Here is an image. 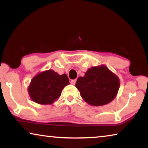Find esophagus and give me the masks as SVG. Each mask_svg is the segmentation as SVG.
Returning <instances> with one entry per match:
<instances>
[{
    "instance_id": "obj_1",
    "label": "esophagus",
    "mask_w": 148,
    "mask_h": 148,
    "mask_svg": "<svg viewBox=\"0 0 148 148\" xmlns=\"http://www.w3.org/2000/svg\"><path fill=\"white\" fill-rule=\"evenodd\" d=\"M76 79H72L71 81V84L72 85H75L76 84Z\"/></svg>"
}]
</instances>
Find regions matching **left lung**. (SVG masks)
<instances>
[{
    "label": "left lung",
    "mask_w": 148,
    "mask_h": 148,
    "mask_svg": "<svg viewBox=\"0 0 148 148\" xmlns=\"http://www.w3.org/2000/svg\"><path fill=\"white\" fill-rule=\"evenodd\" d=\"M76 87L85 101L91 106L108 104L116 97L119 79L104 65L87 70L84 77H79Z\"/></svg>",
    "instance_id": "8db88e82"
}]
</instances>
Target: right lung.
<instances>
[{"label":"right lung","instance_id":"obj_1","mask_svg":"<svg viewBox=\"0 0 148 148\" xmlns=\"http://www.w3.org/2000/svg\"><path fill=\"white\" fill-rule=\"evenodd\" d=\"M66 74L59 75L53 70L42 72L31 79L28 88L31 99L40 104H51L61 96L69 84Z\"/></svg>","mask_w":148,"mask_h":148}]
</instances>
